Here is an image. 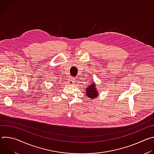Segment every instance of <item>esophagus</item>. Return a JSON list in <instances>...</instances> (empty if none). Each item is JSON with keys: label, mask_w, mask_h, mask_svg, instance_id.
Returning a JSON list of instances; mask_svg holds the SVG:
<instances>
[{"label": "esophagus", "mask_w": 154, "mask_h": 154, "mask_svg": "<svg viewBox=\"0 0 154 154\" xmlns=\"http://www.w3.org/2000/svg\"><path fill=\"white\" fill-rule=\"evenodd\" d=\"M75 82H76V81H75V79L74 78V77H70V78L68 79V83H69L70 85H72V84L75 83Z\"/></svg>", "instance_id": "1"}]
</instances>
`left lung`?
Returning <instances> with one entry per match:
<instances>
[{"mask_svg":"<svg viewBox=\"0 0 154 154\" xmlns=\"http://www.w3.org/2000/svg\"><path fill=\"white\" fill-rule=\"evenodd\" d=\"M86 93L88 97L92 99L98 96V91L96 88V84L94 82H93L90 85L88 86L86 90Z\"/></svg>","mask_w":154,"mask_h":154,"instance_id":"8db88e82","label":"left lung"}]
</instances>
